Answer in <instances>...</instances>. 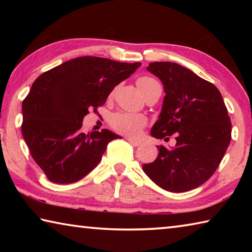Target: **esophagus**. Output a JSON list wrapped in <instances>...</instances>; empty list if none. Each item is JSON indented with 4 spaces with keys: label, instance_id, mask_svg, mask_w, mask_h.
<instances>
[{
    "label": "esophagus",
    "instance_id": "esophagus-1",
    "mask_svg": "<svg viewBox=\"0 0 252 252\" xmlns=\"http://www.w3.org/2000/svg\"><path fill=\"white\" fill-rule=\"evenodd\" d=\"M127 142L130 144H132L133 147H139L140 144H141V141H139V140H135V139H132V138H126Z\"/></svg>",
    "mask_w": 252,
    "mask_h": 252
}]
</instances>
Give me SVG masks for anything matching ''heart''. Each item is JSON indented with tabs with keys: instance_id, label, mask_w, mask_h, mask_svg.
<instances>
[{
	"instance_id": "1",
	"label": "heart",
	"mask_w": 252,
	"mask_h": 252,
	"mask_svg": "<svg viewBox=\"0 0 252 252\" xmlns=\"http://www.w3.org/2000/svg\"><path fill=\"white\" fill-rule=\"evenodd\" d=\"M136 85L140 89L142 94L144 95L147 92H149L151 89L156 87H160L159 82L156 79L151 78V76H140L136 80ZM111 126L116 131L120 132L123 134L134 135L142 129V127L147 125V119L141 114H134V113H127V112H118L114 113L111 117Z\"/></svg>"
}]
</instances>
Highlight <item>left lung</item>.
<instances>
[{"instance_id": "1", "label": "left lung", "mask_w": 252, "mask_h": 252, "mask_svg": "<svg viewBox=\"0 0 252 252\" xmlns=\"http://www.w3.org/2000/svg\"><path fill=\"white\" fill-rule=\"evenodd\" d=\"M163 84L165 96L151 135L176 147L157 146L159 156L142 165L143 171L162 189L186 192L210 178L231 141V122L220 91L209 81L173 62L147 66Z\"/></svg>"}]
</instances>
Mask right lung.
I'll use <instances>...</instances> for the list:
<instances>
[{
	"label": "right lung",
	"mask_w": 252,
	"mask_h": 252,
	"mask_svg": "<svg viewBox=\"0 0 252 252\" xmlns=\"http://www.w3.org/2000/svg\"><path fill=\"white\" fill-rule=\"evenodd\" d=\"M141 65L80 57L42 73L23 100L22 134L50 181L73 183L94 169L108 143L120 136L106 129L82 132L89 110L97 112L114 87Z\"/></svg>",
	"instance_id": "1"
}]
</instances>
